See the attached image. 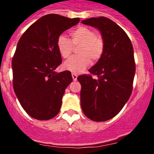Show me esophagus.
<instances>
[{"instance_id":"obj_1","label":"esophagus","mask_w":154,"mask_h":154,"mask_svg":"<svg viewBox=\"0 0 154 154\" xmlns=\"http://www.w3.org/2000/svg\"><path fill=\"white\" fill-rule=\"evenodd\" d=\"M72 79L74 81H76V80H77V78H78V75L75 74V73H72Z\"/></svg>"}]
</instances>
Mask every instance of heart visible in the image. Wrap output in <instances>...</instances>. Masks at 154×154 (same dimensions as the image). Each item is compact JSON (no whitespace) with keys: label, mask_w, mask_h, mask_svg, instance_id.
<instances>
[{"label":"heart","mask_w":154,"mask_h":154,"mask_svg":"<svg viewBox=\"0 0 154 154\" xmlns=\"http://www.w3.org/2000/svg\"><path fill=\"white\" fill-rule=\"evenodd\" d=\"M72 42L65 35H61L57 39V48L63 58L72 55L74 46H79V55L73 56L65 61L64 69L73 73L82 72L92 62L100 59L104 51L105 42L103 36L87 26H79L70 33Z\"/></svg>","instance_id":"obj_1"}]
</instances>
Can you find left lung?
<instances>
[{
	"label": "left lung",
	"mask_w": 154,
	"mask_h": 154,
	"mask_svg": "<svg viewBox=\"0 0 154 154\" xmlns=\"http://www.w3.org/2000/svg\"><path fill=\"white\" fill-rule=\"evenodd\" d=\"M82 22L101 31L105 48L100 59L89 69L90 74L78 77L81 106L89 119L106 121L120 112L131 96L136 72L133 45L124 30L107 17H91Z\"/></svg>",
	"instance_id": "left-lung-1"
}]
</instances>
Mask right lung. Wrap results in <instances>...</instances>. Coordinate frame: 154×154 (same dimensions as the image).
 <instances>
[{
    "instance_id": "1",
    "label": "right lung",
    "mask_w": 154,
    "mask_h": 154,
    "mask_svg": "<svg viewBox=\"0 0 154 154\" xmlns=\"http://www.w3.org/2000/svg\"><path fill=\"white\" fill-rule=\"evenodd\" d=\"M79 21L47 14L31 24L17 42L12 58L14 90L31 117L48 120L60 111L62 96L72 77L69 71L55 72L62 62L57 39Z\"/></svg>"
}]
</instances>
